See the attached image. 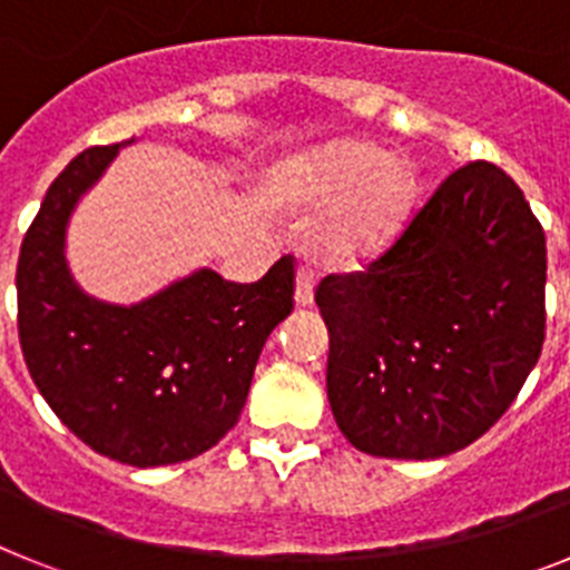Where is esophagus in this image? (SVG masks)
<instances>
[{
    "label": "esophagus",
    "instance_id": "34e87169",
    "mask_svg": "<svg viewBox=\"0 0 570 570\" xmlns=\"http://www.w3.org/2000/svg\"><path fill=\"white\" fill-rule=\"evenodd\" d=\"M314 285H316V274L311 268H299L296 274V305L305 308L314 302Z\"/></svg>",
    "mask_w": 570,
    "mask_h": 570
}]
</instances>
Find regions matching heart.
Returning a JSON list of instances; mask_svg holds the SVG:
<instances>
[{"instance_id": "heart-1", "label": "heart", "mask_w": 570, "mask_h": 570, "mask_svg": "<svg viewBox=\"0 0 570 570\" xmlns=\"http://www.w3.org/2000/svg\"><path fill=\"white\" fill-rule=\"evenodd\" d=\"M279 190L305 208L328 205L311 250L328 265L374 259L400 236L414 199V174L371 142H334L279 174Z\"/></svg>"}]
</instances>
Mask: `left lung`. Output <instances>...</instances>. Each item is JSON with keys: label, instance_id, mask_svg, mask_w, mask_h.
I'll return each mask as SVG.
<instances>
[{"label": "left lung", "instance_id": "1", "mask_svg": "<svg viewBox=\"0 0 570 570\" xmlns=\"http://www.w3.org/2000/svg\"><path fill=\"white\" fill-rule=\"evenodd\" d=\"M546 230L491 163L448 176L362 271L328 274V400L345 440L436 460L505 414L546 342Z\"/></svg>", "mask_w": 570, "mask_h": 570}]
</instances>
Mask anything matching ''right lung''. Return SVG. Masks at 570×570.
<instances>
[{
	"label": "right lung",
	"mask_w": 570,
	"mask_h": 570,
	"mask_svg": "<svg viewBox=\"0 0 570 570\" xmlns=\"http://www.w3.org/2000/svg\"><path fill=\"white\" fill-rule=\"evenodd\" d=\"M116 150H82L45 194L19 250V342L39 394L85 445L125 465H174L239 420L262 345L294 311L296 259L250 285L199 271L130 308L85 296L65 265V225Z\"/></svg>",
	"instance_id": "1"
}]
</instances>
